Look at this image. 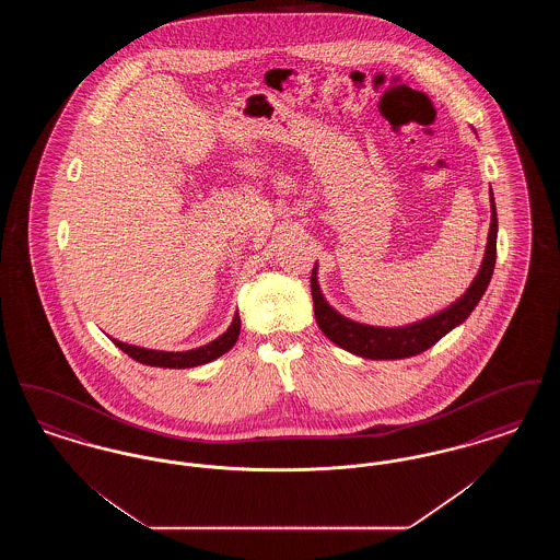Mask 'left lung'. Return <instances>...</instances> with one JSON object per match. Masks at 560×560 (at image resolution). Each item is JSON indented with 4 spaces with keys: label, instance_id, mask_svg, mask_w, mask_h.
Wrapping results in <instances>:
<instances>
[{
    "label": "left lung",
    "instance_id": "1",
    "mask_svg": "<svg viewBox=\"0 0 560 560\" xmlns=\"http://www.w3.org/2000/svg\"><path fill=\"white\" fill-rule=\"evenodd\" d=\"M495 254H498V213H495V201L491 195V229H489V240H487V249H485L479 275L475 277L468 292L464 293L447 311L407 327L388 329V327L361 325L342 317L325 302L317 285V267H315L311 275V292L315 302L317 325L334 345L365 359H405V357L420 354L432 345H436L445 334H450L455 325L468 319V315L475 311V306L479 304L482 293L491 281V275L495 268Z\"/></svg>",
    "mask_w": 560,
    "mask_h": 560
}]
</instances>
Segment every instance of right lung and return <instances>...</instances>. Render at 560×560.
<instances>
[{"label":"right lung","instance_id":"1","mask_svg":"<svg viewBox=\"0 0 560 560\" xmlns=\"http://www.w3.org/2000/svg\"><path fill=\"white\" fill-rule=\"evenodd\" d=\"M241 331L240 313L235 315V319L231 323V327L215 338L206 347L187 350V352H165V350H151V348L132 347L126 342H119L115 338H110V342L117 348H121L128 357H132L133 361L144 363V365H153V368H174V370H185V368H197L203 363H210L213 359L222 357L226 350H231L233 345L237 342Z\"/></svg>","mask_w":560,"mask_h":560}]
</instances>
